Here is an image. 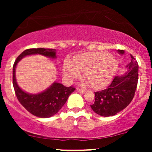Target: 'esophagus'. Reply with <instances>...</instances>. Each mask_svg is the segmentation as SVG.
I'll return each mask as SVG.
<instances>
[{"label": "esophagus", "mask_w": 152, "mask_h": 152, "mask_svg": "<svg viewBox=\"0 0 152 152\" xmlns=\"http://www.w3.org/2000/svg\"><path fill=\"white\" fill-rule=\"evenodd\" d=\"M77 91L79 92L80 94H84V93H86V91L85 89H82V88H77Z\"/></svg>", "instance_id": "34e87169"}]
</instances>
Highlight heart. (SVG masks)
Listing matches in <instances>:
<instances>
[{
    "label": "heart",
    "mask_w": 152,
    "mask_h": 152,
    "mask_svg": "<svg viewBox=\"0 0 152 152\" xmlns=\"http://www.w3.org/2000/svg\"><path fill=\"white\" fill-rule=\"evenodd\" d=\"M118 69V61L106 52H96L82 54L74 58L72 62L66 60L64 64V74L69 81L83 77L90 87L99 89L107 86Z\"/></svg>",
    "instance_id": "heart-1"
}]
</instances>
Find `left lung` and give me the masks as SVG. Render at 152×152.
<instances>
[{
	"label": "left lung",
	"mask_w": 152,
	"mask_h": 152,
	"mask_svg": "<svg viewBox=\"0 0 152 152\" xmlns=\"http://www.w3.org/2000/svg\"><path fill=\"white\" fill-rule=\"evenodd\" d=\"M123 54V50H117ZM124 76H116L106 89L95 92V102L91 107L95 113L102 116H114L124 109L133 99L139 78V65L134 57Z\"/></svg>",
	"instance_id": "obj_1"
}]
</instances>
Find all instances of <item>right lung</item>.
I'll list each match as a JSON object with an SVG mask.
<instances>
[{
  "label": "right lung",
  "instance_id": "1",
  "mask_svg": "<svg viewBox=\"0 0 152 152\" xmlns=\"http://www.w3.org/2000/svg\"><path fill=\"white\" fill-rule=\"evenodd\" d=\"M41 54L48 57H56L53 48H28L23 51L15 59L13 66V85L15 95L20 104L28 112L40 118H48L55 115L65 104L68 98L76 88L66 87L60 83H54L50 88L38 94H29L20 89L15 81V67L24 56L32 54Z\"/></svg>",
  "mask_w": 152,
  "mask_h": 152
}]
</instances>
